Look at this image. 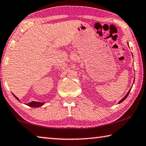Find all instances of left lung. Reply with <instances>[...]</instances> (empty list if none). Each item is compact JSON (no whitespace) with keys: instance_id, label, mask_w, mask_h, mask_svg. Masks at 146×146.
<instances>
[{"instance_id":"1","label":"left lung","mask_w":146,"mask_h":146,"mask_svg":"<svg viewBox=\"0 0 146 146\" xmlns=\"http://www.w3.org/2000/svg\"><path fill=\"white\" fill-rule=\"evenodd\" d=\"M134 81H135V80H133V83H134ZM131 89H129V91L128 92H127V94H126V96H124V98H123V99H122V100H121L120 101H119V103H122V102H123V101L124 100H125L126 98L127 97H128V94H129V92H130V91H131Z\"/></svg>"}]
</instances>
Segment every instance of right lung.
<instances>
[{"label":"right lung","instance_id":"obj_1","mask_svg":"<svg viewBox=\"0 0 146 146\" xmlns=\"http://www.w3.org/2000/svg\"><path fill=\"white\" fill-rule=\"evenodd\" d=\"M13 94V93H12ZM13 96H14V97L16 99H17L18 101H19L20 102V100H19V99L18 98L15 96V95L14 94H13ZM44 103H45V102H30V103H27V104H25V105H28V106H29V107H34V108H38V107H41V106H43Z\"/></svg>","mask_w":146,"mask_h":146}]
</instances>
